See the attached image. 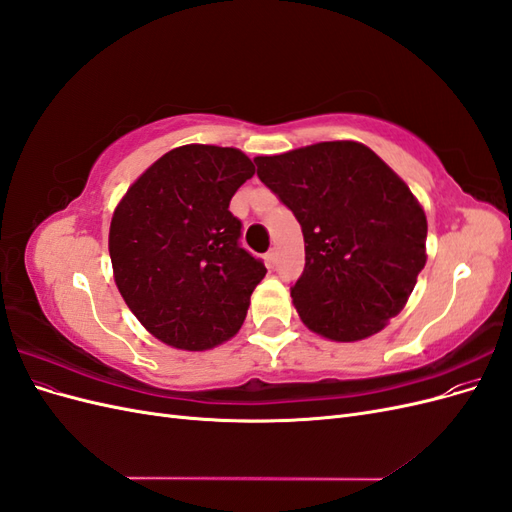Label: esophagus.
<instances>
[{"label":"esophagus","instance_id":"esophagus-1","mask_svg":"<svg viewBox=\"0 0 512 512\" xmlns=\"http://www.w3.org/2000/svg\"><path fill=\"white\" fill-rule=\"evenodd\" d=\"M265 260H267V265H269V267H275V260H277V250H275V247H271V250L267 252Z\"/></svg>","mask_w":512,"mask_h":512}]
</instances>
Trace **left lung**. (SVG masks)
Returning <instances> with one entry per match:
<instances>
[{"label": "left lung", "mask_w": 512, "mask_h": 512, "mask_svg": "<svg viewBox=\"0 0 512 512\" xmlns=\"http://www.w3.org/2000/svg\"><path fill=\"white\" fill-rule=\"evenodd\" d=\"M254 162L303 230L305 269L290 288L301 320L335 342L382 331L404 309L427 260V218L408 185L354 141Z\"/></svg>", "instance_id": "8db88e82"}]
</instances>
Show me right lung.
<instances>
[{"label": "right lung", "mask_w": 512, "mask_h": 512, "mask_svg": "<svg viewBox=\"0 0 512 512\" xmlns=\"http://www.w3.org/2000/svg\"><path fill=\"white\" fill-rule=\"evenodd\" d=\"M254 173L239 149L183 145L117 205L108 232L115 284L160 342L207 350L241 329L267 269L241 247L243 224L228 205Z\"/></svg>", "instance_id": "obj_1"}]
</instances>
